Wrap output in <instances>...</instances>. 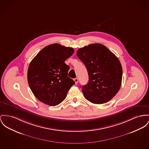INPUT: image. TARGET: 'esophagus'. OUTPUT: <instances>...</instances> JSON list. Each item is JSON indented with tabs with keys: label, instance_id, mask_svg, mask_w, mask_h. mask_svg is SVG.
<instances>
[{
	"label": "esophagus",
	"instance_id": "esophagus-1",
	"mask_svg": "<svg viewBox=\"0 0 149 149\" xmlns=\"http://www.w3.org/2000/svg\"><path fill=\"white\" fill-rule=\"evenodd\" d=\"M74 82H75L76 84H78V82H79V79H78L77 78H76V79H74Z\"/></svg>",
	"mask_w": 149,
	"mask_h": 149
}]
</instances>
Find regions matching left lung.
<instances>
[{"label": "left lung", "instance_id": "obj_1", "mask_svg": "<svg viewBox=\"0 0 149 149\" xmlns=\"http://www.w3.org/2000/svg\"><path fill=\"white\" fill-rule=\"evenodd\" d=\"M77 56L86 66L89 75V82L82 90L85 98L95 104L108 102L121 85L123 70L118 58L100 43L80 48Z\"/></svg>", "mask_w": 149, "mask_h": 149}]
</instances>
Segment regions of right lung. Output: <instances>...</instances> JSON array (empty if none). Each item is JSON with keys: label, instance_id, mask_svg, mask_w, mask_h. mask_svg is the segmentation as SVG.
<instances>
[{"label": "right lung", "instance_id": "obj_1", "mask_svg": "<svg viewBox=\"0 0 149 149\" xmlns=\"http://www.w3.org/2000/svg\"><path fill=\"white\" fill-rule=\"evenodd\" d=\"M74 53L72 47L50 45L30 62L28 81L35 97L42 103L55 106L67 97L75 82L68 77L70 67L64 61Z\"/></svg>", "mask_w": 149, "mask_h": 149}]
</instances>
